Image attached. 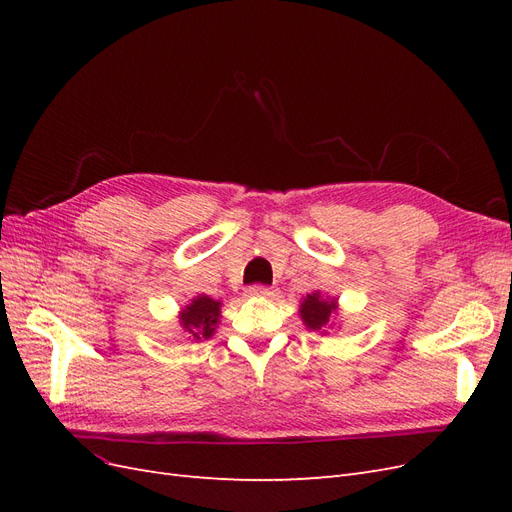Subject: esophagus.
Masks as SVG:
<instances>
[{"mask_svg":"<svg viewBox=\"0 0 512 512\" xmlns=\"http://www.w3.org/2000/svg\"><path fill=\"white\" fill-rule=\"evenodd\" d=\"M247 294H250V297H260V299H271V297H275L277 294V290L275 288H269V286H250L247 288Z\"/></svg>","mask_w":512,"mask_h":512,"instance_id":"1","label":"esophagus"}]
</instances>
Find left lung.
Listing matches in <instances>:
<instances>
[{
    "instance_id": "left-lung-1",
    "label": "left lung",
    "mask_w": 512,
    "mask_h": 512,
    "mask_svg": "<svg viewBox=\"0 0 512 512\" xmlns=\"http://www.w3.org/2000/svg\"><path fill=\"white\" fill-rule=\"evenodd\" d=\"M299 316L307 331L327 335L329 329L337 327V318H339L337 297H329V294L314 290L312 294H307V297L301 299Z\"/></svg>"
}]
</instances>
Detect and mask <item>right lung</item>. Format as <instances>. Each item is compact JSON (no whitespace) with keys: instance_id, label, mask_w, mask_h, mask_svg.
<instances>
[{"instance_id":"add662e5","label":"right lung","mask_w":512,"mask_h":512,"mask_svg":"<svg viewBox=\"0 0 512 512\" xmlns=\"http://www.w3.org/2000/svg\"><path fill=\"white\" fill-rule=\"evenodd\" d=\"M179 327L188 335V339L200 342V339L213 337L222 318V301L211 299L209 294H198L188 305L179 309Z\"/></svg>"}]
</instances>
